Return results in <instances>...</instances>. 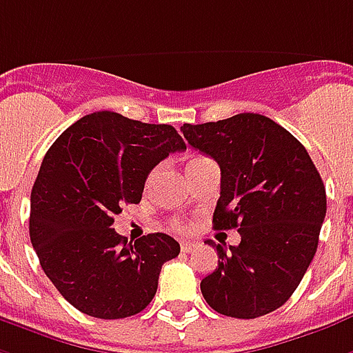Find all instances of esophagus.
Listing matches in <instances>:
<instances>
[{
	"instance_id": "1",
	"label": "esophagus",
	"mask_w": 353,
	"mask_h": 353,
	"mask_svg": "<svg viewBox=\"0 0 353 353\" xmlns=\"http://www.w3.org/2000/svg\"><path fill=\"white\" fill-rule=\"evenodd\" d=\"M194 247H196V243L194 241H181V250H183V252H190Z\"/></svg>"
}]
</instances>
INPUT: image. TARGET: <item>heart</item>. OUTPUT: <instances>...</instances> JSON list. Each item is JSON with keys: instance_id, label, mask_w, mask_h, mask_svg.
I'll return each instance as SVG.
<instances>
[{"instance_id": "b5f03b06", "label": "heart", "mask_w": 353, "mask_h": 353, "mask_svg": "<svg viewBox=\"0 0 353 353\" xmlns=\"http://www.w3.org/2000/svg\"><path fill=\"white\" fill-rule=\"evenodd\" d=\"M174 226H176L177 230H187V224L181 223V221H176V223H174Z\"/></svg>"}]
</instances>
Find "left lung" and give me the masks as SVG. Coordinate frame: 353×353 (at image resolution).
I'll return each mask as SVG.
<instances>
[{
	"label": "left lung",
	"mask_w": 353,
	"mask_h": 353,
	"mask_svg": "<svg viewBox=\"0 0 353 353\" xmlns=\"http://www.w3.org/2000/svg\"><path fill=\"white\" fill-rule=\"evenodd\" d=\"M185 140L221 166L216 230L237 228L241 243L216 247L219 268L200 290L211 309L258 318L288 301L318 249L327 200L309 153L296 137L260 114L185 123Z\"/></svg>",
	"instance_id": "8db88e82"
}]
</instances>
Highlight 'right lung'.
I'll use <instances>...</instances> for the list:
<instances>
[{"label":"right lung","instance_id":"add662e5","mask_svg":"<svg viewBox=\"0 0 353 353\" xmlns=\"http://www.w3.org/2000/svg\"><path fill=\"white\" fill-rule=\"evenodd\" d=\"M172 125L93 112L65 130L31 189L30 237L41 268L80 312L103 320L138 314L155 297L163 263L179 254L166 234L134 245L112 228L163 159L185 151Z\"/></svg>","mask_w":353,"mask_h":353}]
</instances>
